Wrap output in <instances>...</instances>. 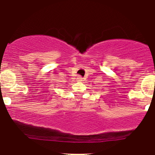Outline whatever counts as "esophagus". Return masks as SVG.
I'll return each instance as SVG.
<instances>
[{
	"mask_svg": "<svg viewBox=\"0 0 155 155\" xmlns=\"http://www.w3.org/2000/svg\"><path fill=\"white\" fill-rule=\"evenodd\" d=\"M76 80L77 81H82V77L80 76H78L77 77H76Z\"/></svg>",
	"mask_w": 155,
	"mask_h": 155,
	"instance_id": "esophagus-1",
	"label": "esophagus"
}]
</instances>
